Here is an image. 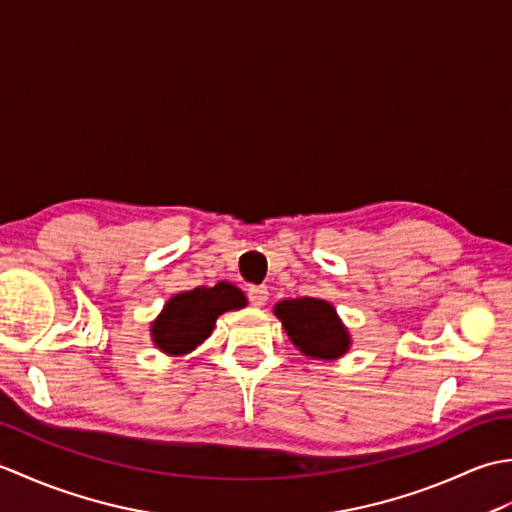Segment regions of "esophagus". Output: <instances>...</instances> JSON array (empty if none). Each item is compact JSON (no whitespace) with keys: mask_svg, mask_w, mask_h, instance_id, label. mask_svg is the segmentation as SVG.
<instances>
[{"mask_svg":"<svg viewBox=\"0 0 512 512\" xmlns=\"http://www.w3.org/2000/svg\"><path fill=\"white\" fill-rule=\"evenodd\" d=\"M248 299L253 306H264V303L268 301V288L266 286H250L248 288Z\"/></svg>","mask_w":512,"mask_h":512,"instance_id":"34e87169","label":"esophagus"}]
</instances>
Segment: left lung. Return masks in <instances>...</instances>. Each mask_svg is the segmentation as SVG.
I'll list each match as a JSON object with an SVG mask.
<instances>
[{
	"mask_svg": "<svg viewBox=\"0 0 512 512\" xmlns=\"http://www.w3.org/2000/svg\"><path fill=\"white\" fill-rule=\"evenodd\" d=\"M275 314L301 354L334 361L350 350V332L328 301L314 297L284 299L275 306Z\"/></svg>",
	"mask_w": 512,
	"mask_h": 512,
	"instance_id": "8db88e82",
	"label": "left lung"
}]
</instances>
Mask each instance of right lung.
<instances>
[{
	"label": "right lung",
	"mask_w": 512,
	"mask_h": 512,
	"mask_svg": "<svg viewBox=\"0 0 512 512\" xmlns=\"http://www.w3.org/2000/svg\"><path fill=\"white\" fill-rule=\"evenodd\" d=\"M244 306V292L228 281H220L213 288L180 292L165 303L158 319L151 323V339L169 356L189 354L209 339L220 314Z\"/></svg>",
	"instance_id": "right-lung-1"
}]
</instances>
